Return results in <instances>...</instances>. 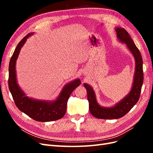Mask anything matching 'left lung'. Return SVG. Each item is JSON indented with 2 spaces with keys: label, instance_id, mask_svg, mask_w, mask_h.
<instances>
[{
  "label": "left lung",
  "instance_id": "left-lung-1",
  "mask_svg": "<svg viewBox=\"0 0 153 153\" xmlns=\"http://www.w3.org/2000/svg\"><path fill=\"white\" fill-rule=\"evenodd\" d=\"M117 38L126 45L135 60V73L131 91L118 103L112 107H103L97 103L94 91L87 84H84L87 92V99L89 103V111L94 117L98 119H115L123 117L130 110L140 98L143 81V62L139 50L136 47L128 32L124 28L115 29Z\"/></svg>",
  "mask_w": 153,
  "mask_h": 153
}]
</instances>
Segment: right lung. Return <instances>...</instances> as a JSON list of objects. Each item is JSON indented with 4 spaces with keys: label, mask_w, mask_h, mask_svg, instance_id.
Here are the masks:
<instances>
[{
    "label": "right lung",
    "mask_w": 153,
    "mask_h": 153,
    "mask_svg": "<svg viewBox=\"0 0 153 153\" xmlns=\"http://www.w3.org/2000/svg\"><path fill=\"white\" fill-rule=\"evenodd\" d=\"M32 34H33L32 32L28 34L20 41L10 59L9 64V89L16 106L22 112L37 121H55L61 119L65 115L69 96L72 92L81 84V81L78 78L66 85L57 99L53 101L36 100L26 96L17 84L15 65L21 48Z\"/></svg>",
    "instance_id": "1"
}]
</instances>
